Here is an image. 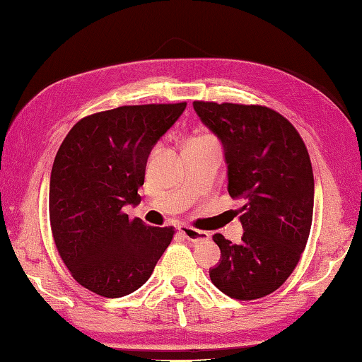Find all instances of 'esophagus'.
Listing matches in <instances>:
<instances>
[{"mask_svg": "<svg viewBox=\"0 0 362 362\" xmlns=\"http://www.w3.org/2000/svg\"><path fill=\"white\" fill-rule=\"evenodd\" d=\"M180 233L189 242H200V240H209L210 239L209 233H205V230L194 229L191 226H180Z\"/></svg>", "mask_w": 362, "mask_h": 362, "instance_id": "obj_1", "label": "esophagus"}]
</instances>
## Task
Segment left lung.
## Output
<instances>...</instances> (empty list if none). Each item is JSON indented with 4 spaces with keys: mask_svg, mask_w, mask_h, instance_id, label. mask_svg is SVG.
Segmentation results:
<instances>
[{
    "mask_svg": "<svg viewBox=\"0 0 362 362\" xmlns=\"http://www.w3.org/2000/svg\"><path fill=\"white\" fill-rule=\"evenodd\" d=\"M194 110L221 142L229 195L245 202L240 244L213 235L221 258L210 279L230 298L266 297L292 274L310 235L315 176L306 146L287 118L262 105L195 100Z\"/></svg>",
    "mask_w": 362,
    "mask_h": 362,
    "instance_id": "obj_1",
    "label": "left lung"
}]
</instances>
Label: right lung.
Segmentation results:
<instances>
[{"label": "right lung", "mask_w": 362, "mask_h": 362, "mask_svg": "<svg viewBox=\"0 0 362 362\" xmlns=\"http://www.w3.org/2000/svg\"><path fill=\"white\" fill-rule=\"evenodd\" d=\"M186 109L180 104L123 105L83 118L56 153L49 220L57 252L74 279L107 298L125 297L149 279L173 228L129 221L152 147Z\"/></svg>", "instance_id": "right-lung-1"}]
</instances>
